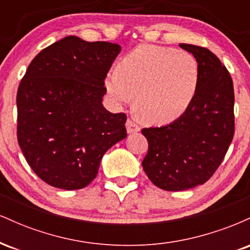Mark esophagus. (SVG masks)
<instances>
[{
  "mask_svg": "<svg viewBox=\"0 0 250 250\" xmlns=\"http://www.w3.org/2000/svg\"><path fill=\"white\" fill-rule=\"evenodd\" d=\"M125 127H127L128 134H135L137 131H140V127L137 125V123H135L131 119H128L125 122Z\"/></svg>",
  "mask_w": 250,
  "mask_h": 250,
  "instance_id": "obj_1",
  "label": "esophagus"
}]
</instances>
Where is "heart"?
Returning a JSON list of instances; mask_svg holds the SVG:
<instances>
[{
	"label": "heart",
	"instance_id": "1",
	"mask_svg": "<svg viewBox=\"0 0 250 250\" xmlns=\"http://www.w3.org/2000/svg\"><path fill=\"white\" fill-rule=\"evenodd\" d=\"M119 70L105 75V89L116 104L133 97L139 116L149 125H167L190 107L199 87V63L187 51L140 45L122 57Z\"/></svg>",
	"mask_w": 250,
	"mask_h": 250
}]
</instances>
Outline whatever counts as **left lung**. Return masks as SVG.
<instances>
[{"mask_svg": "<svg viewBox=\"0 0 250 250\" xmlns=\"http://www.w3.org/2000/svg\"><path fill=\"white\" fill-rule=\"evenodd\" d=\"M199 63V87L190 107L163 127L143 128L148 153L142 167L156 187L180 191L213 176L235 133L234 85L219 57L207 48L181 43Z\"/></svg>", "mask_w": 250, "mask_h": 250, "instance_id": "8db88e82", "label": "left lung"}]
</instances>
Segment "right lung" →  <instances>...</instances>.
<instances>
[{
    "mask_svg": "<svg viewBox=\"0 0 250 250\" xmlns=\"http://www.w3.org/2000/svg\"><path fill=\"white\" fill-rule=\"evenodd\" d=\"M116 43L67 36L40 51L17 89V141L34 173L73 190L96 177L105 151L127 137L125 113L102 104Z\"/></svg>",
    "mask_w": 250,
    "mask_h": 250,
    "instance_id": "1",
    "label": "right lung"
}]
</instances>
